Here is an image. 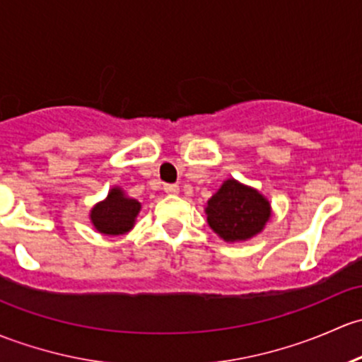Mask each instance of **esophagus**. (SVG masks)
<instances>
[{"instance_id": "obj_1", "label": "esophagus", "mask_w": 362, "mask_h": 362, "mask_svg": "<svg viewBox=\"0 0 362 362\" xmlns=\"http://www.w3.org/2000/svg\"><path fill=\"white\" fill-rule=\"evenodd\" d=\"M163 189H165V193H169V195H177V193H180V186L174 185V182L163 185Z\"/></svg>"}]
</instances>
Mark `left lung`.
I'll return each instance as SVG.
<instances>
[{
    "mask_svg": "<svg viewBox=\"0 0 362 362\" xmlns=\"http://www.w3.org/2000/svg\"><path fill=\"white\" fill-rule=\"evenodd\" d=\"M207 225L225 242H245L264 230L272 218L268 199L252 186L228 177L206 204Z\"/></svg>",
    "mask_w": 362,
    "mask_h": 362,
    "instance_id": "obj_1",
    "label": "left lung"
}]
</instances>
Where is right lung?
<instances>
[{
  "mask_svg": "<svg viewBox=\"0 0 362 362\" xmlns=\"http://www.w3.org/2000/svg\"><path fill=\"white\" fill-rule=\"evenodd\" d=\"M141 212V202L129 197L120 186H111L107 197L90 209L92 226L103 235H125L136 225Z\"/></svg>",
  "mask_w": 362,
  "mask_h": 362,
  "instance_id": "1",
  "label": "right lung"
}]
</instances>
